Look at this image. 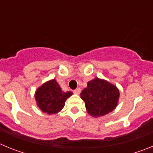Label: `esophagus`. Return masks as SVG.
I'll return each instance as SVG.
<instances>
[{
  "label": "esophagus",
  "mask_w": 153,
  "mask_h": 153,
  "mask_svg": "<svg viewBox=\"0 0 153 153\" xmlns=\"http://www.w3.org/2000/svg\"><path fill=\"white\" fill-rule=\"evenodd\" d=\"M80 92H81L80 88H76V90H74V93H75V94H79V93H80Z\"/></svg>",
  "instance_id": "34e87169"
}]
</instances>
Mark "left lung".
Masks as SVG:
<instances>
[{"label": "left lung", "instance_id": "8db88e82", "mask_svg": "<svg viewBox=\"0 0 153 153\" xmlns=\"http://www.w3.org/2000/svg\"><path fill=\"white\" fill-rule=\"evenodd\" d=\"M86 111L93 117H102L113 111L118 105L120 91L115 85L98 77L87 83L80 93Z\"/></svg>", "mask_w": 153, "mask_h": 153}]
</instances>
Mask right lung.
<instances>
[{"label": "right lung", "mask_w": 153, "mask_h": 153, "mask_svg": "<svg viewBox=\"0 0 153 153\" xmlns=\"http://www.w3.org/2000/svg\"><path fill=\"white\" fill-rule=\"evenodd\" d=\"M70 91L63 92L56 79L47 81L35 92L36 105L42 112L56 114L64 107L65 101L72 95Z\"/></svg>", "instance_id": "obj_1"}]
</instances>
